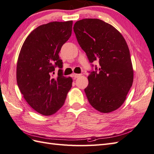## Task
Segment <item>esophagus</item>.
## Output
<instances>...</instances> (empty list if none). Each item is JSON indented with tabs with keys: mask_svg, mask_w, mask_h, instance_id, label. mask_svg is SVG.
I'll return each instance as SVG.
<instances>
[{
	"mask_svg": "<svg viewBox=\"0 0 154 154\" xmlns=\"http://www.w3.org/2000/svg\"><path fill=\"white\" fill-rule=\"evenodd\" d=\"M81 74H76V73H74L73 75V77L74 78H78V77H79L80 76H81Z\"/></svg>",
	"mask_w": 154,
	"mask_h": 154,
	"instance_id": "1",
	"label": "esophagus"
}]
</instances>
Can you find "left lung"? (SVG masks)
Masks as SVG:
<instances>
[{"mask_svg": "<svg viewBox=\"0 0 154 154\" xmlns=\"http://www.w3.org/2000/svg\"><path fill=\"white\" fill-rule=\"evenodd\" d=\"M73 30L90 63L98 61L100 65L99 69L95 65V71H89L85 89L87 99L99 112H112L124 103L133 83L126 42L115 28L99 19L81 20L75 22Z\"/></svg>", "mask_w": 154, "mask_h": 154, "instance_id": "1", "label": "left lung"}]
</instances>
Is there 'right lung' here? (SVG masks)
Returning <instances> with one entry per match:
<instances>
[{
	"label": "right lung",
	"instance_id": "1",
	"mask_svg": "<svg viewBox=\"0 0 154 154\" xmlns=\"http://www.w3.org/2000/svg\"><path fill=\"white\" fill-rule=\"evenodd\" d=\"M73 21L41 25L26 39L20 52L16 80L20 91L32 109L42 115L55 113L63 105L72 86L71 77L63 75L61 48L72 31ZM60 68L54 77V68Z\"/></svg>",
	"mask_w": 154,
	"mask_h": 154
}]
</instances>
